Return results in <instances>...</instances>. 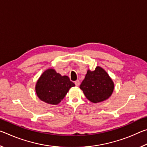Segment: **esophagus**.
<instances>
[{
    "mask_svg": "<svg viewBox=\"0 0 147 147\" xmlns=\"http://www.w3.org/2000/svg\"><path fill=\"white\" fill-rule=\"evenodd\" d=\"M74 84H75V85L76 86H80V81L79 80H76V81H75L74 82Z\"/></svg>",
    "mask_w": 147,
    "mask_h": 147,
    "instance_id": "esophagus-1",
    "label": "esophagus"
}]
</instances>
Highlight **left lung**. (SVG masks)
<instances>
[{
    "mask_svg": "<svg viewBox=\"0 0 147 147\" xmlns=\"http://www.w3.org/2000/svg\"><path fill=\"white\" fill-rule=\"evenodd\" d=\"M86 98L93 103L108 99L112 94L114 84L108 73L100 67L87 72L85 78L80 86Z\"/></svg>",
    "mask_w": 147,
    "mask_h": 147,
    "instance_id": "1",
    "label": "left lung"
}]
</instances>
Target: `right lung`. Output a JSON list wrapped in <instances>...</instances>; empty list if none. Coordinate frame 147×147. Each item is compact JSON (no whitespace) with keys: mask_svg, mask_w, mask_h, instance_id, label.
<instances>
[{"mask_svg":"<svg viewBox=\"0 0 147 147\" xmlns=\"http://www.w3.org/2000/svg\"><path fill=\"white\" fill-rule=\"evenodd\" d=\"M73 86L74 84L68 76H62L55 70L49 69L39 78L36 91L41 100L56 105L63 100L69 89Z\"/></svg>","mask_w":147,"mask_h":147,"instance_id":"obj_1","label":"right lung"}]
</instances>
